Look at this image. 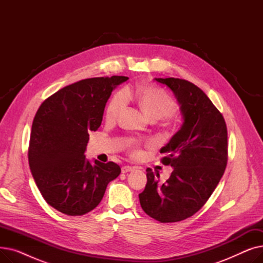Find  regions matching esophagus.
Masks as SVG:
<instances>
[{
    "mask_svg": "<svg viewBox=\"0 0 263 263\" xmlns=\"http://www.w3.org/2000/svg\"><path fill=\"white\" fill-rule=\"evenodd\" d=\"M134 168L135 167H133V166H129V165H126V166H122L121 167V173L127 174V173H130V172L134 171Z\"/></svg>",
    "mask_w": 263,
    "mask_h": 263,
    "instance_id": "34e87169",
    "label": "esophagus"
}]
</instances>
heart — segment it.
I'll list each match as a JSON object with an SVG mask.
<instances>
[{"label":"heart","instance_id":"1","mask_svg":"<svg viewBox=\"0 0 263 263\" xmlns=\"http://www.w3.org/2000/svg\"><path fill=\"white\" fill-rule=\"evenodd\" d=\"M128 97L137 101L143 112L151 120L163 118L166 126H174L176 102L162 89L148 85H140L128 88L126 91L120 90L116 92L106 107V118L108 120H115L121 114L127 106Z\"/></svg>","mask_w":263,"mask_h":263}]
</instances>
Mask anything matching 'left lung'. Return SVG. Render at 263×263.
Segmentation results:
<instances>
[{
  "label": "left lung",
  "instance_id": "left-lung-1",
  "mask_svg": "<svg viewBox=\"0 0 263 263\" xmlns=\"http://www.w3.org/2000/svg\"><path fill=\"white\" fill-rule=\"evenodd\" d=\"M155 80L175 95L183 123L160 150L167 155L162 163L174 168L171 177L160 183L159 173L147 168V183L139 197L150 217L161 223H175L200 210L224 175L227 127L208 96L193 83L175 78Z\"/></svg>",
  "mask_w": 263,
  "mask_h": 263
}]
</instances>
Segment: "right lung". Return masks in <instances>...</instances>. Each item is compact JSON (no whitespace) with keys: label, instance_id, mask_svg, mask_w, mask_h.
Here are the masks:
<instances>
[{"label":"right lung","instance_id":"1","mask_svg":"<svg viewBox=\"0 0 263 263\" xmlns=\"http://www.w3.org/2000/svg\"><path fill=\"white\" fill-rule=\"evenodd\" d=\"M129 78H91L68 85L46 99L34 117L29 163L38 190L58 211L83 215L103 198L120 174L114 162L85 157L89 131L100 127L113 89Z\"/></svg>","mask_w":263,"mask_h":263}]
</instances>
